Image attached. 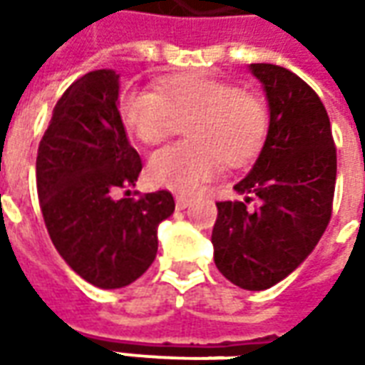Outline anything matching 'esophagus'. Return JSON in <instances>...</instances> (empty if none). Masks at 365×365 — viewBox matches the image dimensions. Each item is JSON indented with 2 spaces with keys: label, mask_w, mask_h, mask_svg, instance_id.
Listing matches in <instances>:
<instances>
[{
  "label": "esophagus",
  "mask_w": 365,
  "mask_h": 365,
  "mask_svg": "<svg viewBox=\"0 0 365 365\" xmlns=\"http://www.w3.org/2000/svg\"><path fill=\"white\" fill-rule=\"evenodd\" d=\"M191 201H193V199H191V197L175 195V207H178V209H185V207H190Z\"/></svg>",
  "instance_id": "1"
}]
</instances>
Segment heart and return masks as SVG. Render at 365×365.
I'll return each instance as SVG.
<instances>
[{
  "label": "heart",
  "instance_id": "obj_1",
  "mask_svg": "<svg viewBox=\"0 0 365 365\" xmlns=\"http://www.w3.org/2000/svg\"><path fill=\"white\" fill-rule=\"evenodd\" d=\"M127 128L156 144L185 125L190 143L160 148L148 160V178L175 193H195L219 175L222 162L242 166L258 154L268 130L260 97L207 74H178L158 93L130 90L120 99Z\"/></svg>",
  "mask_w": 365,
  "mask_h": 365
}]
</instances>
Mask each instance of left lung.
Instances as JSON below:
<instances>
[{"label":"left lung","mask_w":365,"mask_h":365,"mask_svg":"<svg viewBox=\"0 0 365 365\" xmlns=\"http://www.w3.org/2000/svg\"><path fill=\"white\" fill-rule=\"evenodd\" d=\"M269 109L258 158L235 191L245 201L217 203L215 266L248 291L269 289L307 260L332 213L336 148L324 105L299 76L275 64H250ZM259 199L248 210L250 195Z\"/></svg>","instance_id":"8db88e82"}]
</instances>
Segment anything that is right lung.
<instances>
[{
    "instance_id": "add662e5",
    "label": "right lung",
    "mask_w": 365,
    "mask_h": 365,
    "mask_svg": "<svg viewBox=\"0 0 365 365\" xmlns=\"http://www.w3.org/2000/svg\"><path fill=\"white\" fill-rule=\"evenodd\" d=\"M143 162L119 113V74L93 70L76 80L52 111L38 144L36 190L52 245L82 279L119 289L150 268L158 225L174 213L166 190L115 199L135 185Z\"/></svg>"
}]
</instances>
